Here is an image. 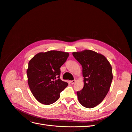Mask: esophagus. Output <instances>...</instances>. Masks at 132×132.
I'll return each mask as SVG.
<instances>
[{"label": "esophagus", "mask_w": 132, "mask_h": 132, "mask_svg": "<svg viewBox=\"0 0 132 132\" xmlns=\"http://www.w3.org/2000/svg\"><path fill=\"white\" fill-rule=\"evenodd\" d=\"M76 80H72V81H70V83H71V84H74V83H75V82H76Z\"/></svg>", "instance_id": "1"}]
</instances>
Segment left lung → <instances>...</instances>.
Segmentation results:
<instances>
[{
	"mask_svg": "<svg viewBox=\"0 0 132 132\" xmlns=\"http://www.w3.org/2000/svg\"><path fill=\"white\" fill-rule=\"evenodd\" d=\"M73 55L82 66L84 87L77 92L78 101L83 106L93 108L103 100L110 88L112 68L107 59L90 50L73 52Z\"/></svg>",
	"mask_w": 132,
	"mask_h": 132,
	"instance_id": "obj_1",
	"label": "left lung"
}]
</instances>
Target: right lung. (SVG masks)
<instances>
[{"label":"right lung","mask_w":132,"mask_h":132,"mask_svg":"<svg viewBox=\"0 0 132 132\" xmlns=\"http://www.w3.org/2000/svg\"><path fill=\"white\" fill-rule=\"evenodd\" d=\"M69 53L50 50L35 55L28 63V83L34 97L40 103L50 105L59 99L68 83L60 78V69Z\"/></svg>","instance_id":"right-lung-1"}]
</instances>
